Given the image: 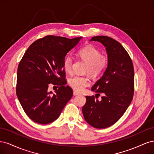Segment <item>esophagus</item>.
<instances>
[{
	"label": "esophagus",
	"instance_id": "1",
	"mask_svg": "<svg viewBox=\"0 0 154 154\" xmlns=\"http://www.w3.org/2000/svg\"><path fill=\"white\" fill-rule=\"evenodd\" d=\"M73 94H74V96H77V95L80 94V93H78V92H76V91H74V92H73Z\"/></svg>",
	"mask_w": 154,
	"mask_h": 154
}]
</instances>
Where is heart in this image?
<instances>
[{"instance_id":"heart-1","label":"heart","mask_w":154,"mask_h":154,"mask_svg":"<svg viewBox=\"0 0 154 154\" xmlns=\"http://www.w3.org/2000/svg\"><path fill=\"white\" fill-rule=\"evenodd\" d=\"M80 57L87 62L86 72H89L92 76H96L103 72L109 65V59L106 55L101 54V51L91 45H86L80 48L78 51ZM74 58L71 55L65 57L63 67L68 73L72 71ZM90 78L88 76L75 75L69 78V84L74 91L80 92L89 85Z\"/></svg>"}]
</instances>
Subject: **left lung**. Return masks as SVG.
I'll use <instances>...</instances> for the list:
<instances>
[{
    "instance_id": "obj_1",
    "label": "left lung",
    "mask_w": 154,
    "mask_h": 154,
    "mask_svg": "<svg viewBox=\"0 0 154 154\" xmlns=\"http://www.w3.org/2000/svg\"><path fill=\"white\" fill-rule=\"evenodd\" d=\"M106 47L109 65L91 90L102 94L101 101L86 96L82 112L86 122L96 128L113 125L122 118L133 99L134 70L127 51L119 42L106 36L92 37Z\"/></svg>"
}]
</instances>
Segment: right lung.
Masks as SVG:
<instances>
[{
  "instance_id": "1",
  "label": "right lung",
  "mask_w": 154,
  "mask_h": 154,
  "mask_svg": "<svg viewBox=\"0 0 154 154\" xmlns=\"http://www.w3.org/2000/svg\"><path fill=\"white\" fill-rule=\"evenodd\" d=\"M80 39L45 36L31 44L22 58L17 69L16 93L26 114L33 122H54L72 97V89L65 85L63 62ZM51 85L59 87L56 94L48 91Z\"/></svg>"
}]
</instances>
